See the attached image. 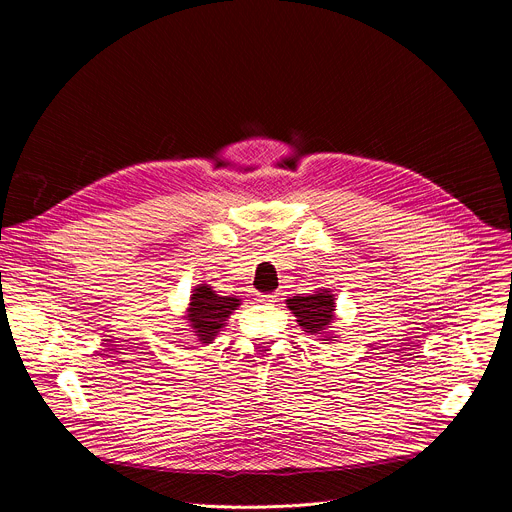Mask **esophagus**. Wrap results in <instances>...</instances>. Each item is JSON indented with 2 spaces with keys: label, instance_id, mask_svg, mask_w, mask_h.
<instances>
[{
  "label": "esophagus",
  "instance_id": "obj_1",
  "mask_svg": "<svg viewBox=\"0 0 512 512\" xmlns=\"http://www.w3.org/2000/svg\"><path fill=\"white\" fill-rule=\"evenodd\" d=\"M257 302H261V304H275L277 302V294H257Z\"/></svg>",
  "mask_w": 512,
  "mask_h": 512
}]
</instances>
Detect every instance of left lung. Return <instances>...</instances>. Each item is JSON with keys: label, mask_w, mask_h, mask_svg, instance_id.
<instances>
[{"label": "left lung", "mask_w": 512, "mask_h": 512, "mask_svg": "<svg viewBox=\"0 0 512 512\" xmlns=\"http://www.w3.org/2000/svg\"><path fill=\"white\" fill-rule=\"evenodd\" d=\"M289 312L296 316V322L304 332L318 336L324 344L338 338L332 332V324L336 322V298L330 289H316L312 294H298L285 300Z\"/></svg>", "instance_id": "left-lung-1"}]
</instances>
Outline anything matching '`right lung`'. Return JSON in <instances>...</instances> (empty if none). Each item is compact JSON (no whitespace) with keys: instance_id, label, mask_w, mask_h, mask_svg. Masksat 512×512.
I'll return each instance as SVG.
<instances>
[{"instance_id":"add662e5","label":"right lung","mask_w":512,"mask_h":512,"mask_svg":"<svg viewBox=\"0 0 512 512\" xmlns=\"http://www.w3.org/2000/svg\"><path fill=\"white\" fill-rule=\"evenodd\" d=\"M241 306V298L237 296H221L208 285V283H198L192 294L190 302L186 306V312L182 320L186 322L190 334L200 342V344H212L216 334L221 332L231 314ZM186 330V328H182Z\"/></svg>"}]
</instances>
